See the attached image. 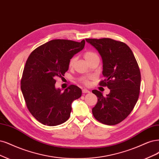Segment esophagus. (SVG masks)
<instances>
[{
	"label": "esophagus",
	"mask_w": 159,
	"mask_h": 159,
	"mask_svg": "<svg viewBox=\"0 0 159 159\" xmlns=\"http://www.w3.org/2000/svg\"><path fill=\"white\" fill-rule=\"evenodd\" d=\"M89 92L90 91L89 90H87V89H82V93H89Z\"/></svg>",
	"instance_id": "obj_1"
}]
</instances>
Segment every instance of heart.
Returning <instances> with one entry per match:
<instances>
[{"label":"heart","instance_id":"b5f03b06","mask_svg":"<svg viewBox=\"0 0 159 159\" xmlns=\"http://www.w3.org/2000/svg\"><path fill=\"white\" fill-rule=\"evenodd\" d=\"M84 57L85 58V59L86 60V61L88 62V63H90L91 62H92L93 61H94V60H96V59H99V57H98V56L97 55V54L93 52V51H86L84 54ZM75 57H72V58L70 59V62H69V66L71 67L72 66L73 64H74L75 61ZM89 78H80V81L82 82V83H84V84L85 85H87L89 84Z\"/></svg>","mask_w":159,"mask_h":159}]
</instances>
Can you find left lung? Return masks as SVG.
<instances>
[{"label":"left lung","mask_w":159,"mask_h":159,"mask_svg":"<svg viewBox=\"0 0 159 159\" xmlns=\"http://www.w3.org/2000/svg\"><path fill=\"white\" fill-rule=\"evenodd\" d=\"M99 52L105 80L99 85L107 87L110 93L93 90L98 97L92 108L95 118L102 124L116 125L126 118L134 109L140 93L141 73L130 48L124 43L110 38L85 39Z\"/></svg>","instance_id":"1"}]
</instances>
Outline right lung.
<instances>
[{
    "label": "right lung",
    "mask_w": 159,
    "mask_h": 159,
    "mask_svg": "<svg viewBox=\"0 0 159 159\" xmlns=\"http://www.w3.org/2000/svg\"><path fill=\"white\" fill-rule=\"evenodd\" d=\"M85 41L54 39L33 51L21 80V90L29 111L41 124L54 126L70 116L72 102L81 95L78 86L56 89L57 78H63L70 59L84 48Z\"/></svg>",
    "instance_id": "obj_1"
}]
</instances>
